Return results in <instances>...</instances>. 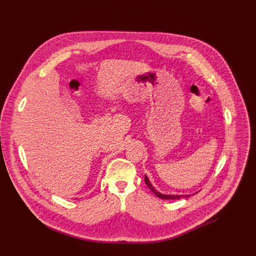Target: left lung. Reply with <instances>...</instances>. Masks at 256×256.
Wrapping results in <instances>:
<instances>
[{
	"mask_svg": "<svg viewBox=\"0 0 256 256\" xmlns=\"http://www.w3.org/2000/svg\"><path fill=\"white\" fill-rule=\"evenodd\" d=\"M144 182L146 184H147V186L149 188V190H151L152 192L155 194V196H157L158 198H163V200H179V198H190V194H181V196H171V194H160L158 190H156L154 188V186L151 184V182L149 181L148 177L144 175Z\"/></svg>",
	"mask_w": 256,
	"mask_h": 256,
	"instance_id": "8db88e82",
	"label": "left lung"
}]
</instances>
